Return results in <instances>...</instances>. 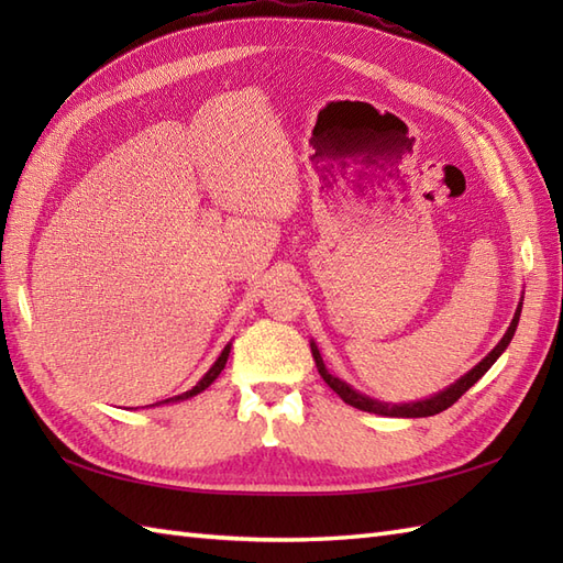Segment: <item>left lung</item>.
Listing matches in <instances>:
<instances>
[{
    "mask_svg": "<svg viewBox=\"0 0 563 563\" xmlns=\"http://www.w3.org/2000/svg\"><path fill=\"white\" fill-rule=\"evenodd\" d=\"M520 309H522V302H520V307H518L516 317H512V321H510V327H508V331H506V336L500 339V343L496 345V349H494L492 353H488V355L484 357V361H482L479 365L472 367L470 373H466L464 377H460L457 382H454L452 387H448L445 391H440V394H435V397H430V399H426V401H413V404L394 406V404H385V401H375V399H369V397H363V394H357L355 389H351V387L345 385V382H341L339 377L329 375V369L324 367V361H321V355H319V351H317V345H314V343H312V355H314V363H317L319 375L324 377L327 385H329L333 391H336L339 397H341L345 404L355 406V409L367 411V413H379V416H397V418H423V416H435V413H440V411L450 409V406H452L454 401H457L466 389L474 387L476 382H479V379L488 373V367H492V365L498 361V355L508 349V343H510V339H512V333H516V329H518Z\"/></svg>",
    "mask_w": 563,
    "mask_h": 563,
    "instance_id": "1",
    "label": "left lung"
}]
</instances>
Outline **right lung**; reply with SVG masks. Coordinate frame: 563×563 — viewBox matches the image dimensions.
<instances>
[{
    "label": "right lung",
    "instance_id": "obj_1",
    "mask_svg": "<svg viewBox=\"0 0 563 563\" xmlns=\"http://www.w3.org/2000/svg\"><path fill=\"white\" fill-rule=\"evenodd\" d=\"M227 357H230V345H224V351L220 353V357L218 361H214V365L208 369L206 373V377H202L198 385L194 387V389H188V391H184V394H178V397H172V399H166V401H178V399H188V397H196V394H200L202 389H208L214 379H218V375L222 373L224 369V363H227Z\"/></svg>",
    "mask_w": 563,
    "mask_h": 563
}]
</instances>
